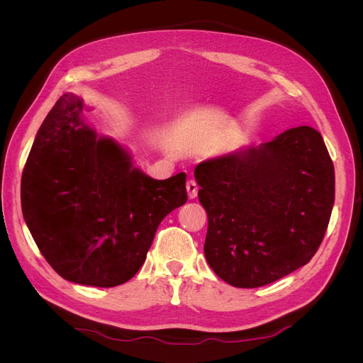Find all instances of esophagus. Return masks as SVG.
<instances>
[{
  "label": "esophagus",
  "instance_id": "esophagus-1",
  "mask_svg": "<svg viewBox=\"0 0 363 363\" xmlns=\"http://www.w3.org/2000/svg\"><path fill=\"white\" fill-rule=\"evenodd\" d=\"M186 189H188V195L189 199L194 200L196 194H199V184L195 183V180H188V183H186Z\"/></svg>",
  "mask_w": 363,
  "mask_h": 363
}]
</instances>
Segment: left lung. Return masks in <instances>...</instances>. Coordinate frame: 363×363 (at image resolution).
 <instances>
[{
  "mask_svg": "<svg viewBox=\"0 0 363 363\" xmlns=\"http://www.w3.org/2000/svg\"><path fill=\"white\" fill-rule=\"evenodd\" d=\"M194 175L208 219L206 260L232 286H265L320 248L335 203V168L320 131L289 128L207 159Z\"/></svg>",
  "mask_w": 363,
  "mask_h": 363,
  "instance_id": "8db88e82",
  "label": "left lung"
}]
</instances>
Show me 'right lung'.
<instances>
[{
	"mask_svg": "<svg viewBox=\"0 0 363 363\" xmlns=\"http://www.w3.org/2000/svg\"><path fill=\"white\" fill-rule=\"evenodd\" d=\"M83 100L63 94L33 142L21 206L42 256L60 277L112 288L144 265L162 219L188 201L186 174L155 180L128 151L98 138Z\"/></svg>",
	"mask_w": 363,
	"mask_h": 363,
	"instance_id": "add662e5",
	"label": "right lung"
}]
</instances>
